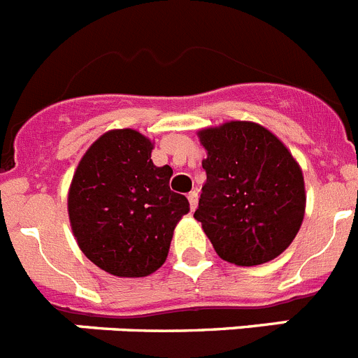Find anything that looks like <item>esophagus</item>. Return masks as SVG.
I'll return each mask as SVG.
<instances>
[{
  "instance_id": "1",
  "label": "esophagus",
  "mask_w": 358,
  "mask_h": 358,
  "mask_svg": "<svg viewBox=\"0 0 358 358\" xmlns=\"http://www.w3.org/2000/svg\"><path fill=\"white\" fill-rule=\"evenodd\" d=\"M188 201H189V208H192V211H195V208H197V204H199V192H197V189L189 192Z\"/></svg>"
}]
</instances>
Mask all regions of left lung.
<instances>
[{
	"instance_id": "1",
	"label": "left lung",
	"mask_w": 358,
	"mask_h": 358,
	"mask_svg": "<svg viewBox=\"0 0 358 358\" xmlns=\"http://www.w3.org/2000/svg\"><path fill=\"white\" fill-rule=\"evenodd\" d=\"M206 148V182L194 213L229 264L252 267L289 248L306 206L301 166L276 134L255 122H226L197 132Z\"/></svg>"
}]
</instances>
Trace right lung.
<instances>
[{"mask_svg":"<svg viewBox=\"0 0 358 358\" xmlns=\"http://www.w3.org/2000/svg\"><path fill=\"white\" fill-rule=\"evenodd\" d=\"M154 143L134 129L103 132L82 156L68 192L78 248L118 278L156 273L169 256L173 229L189 211L170 189L172 169L152 163Z\"/></svg>","mask_w":358,"mask_h":358,"instance_id":"obj_1","label":"right lung"}]
</instances>
